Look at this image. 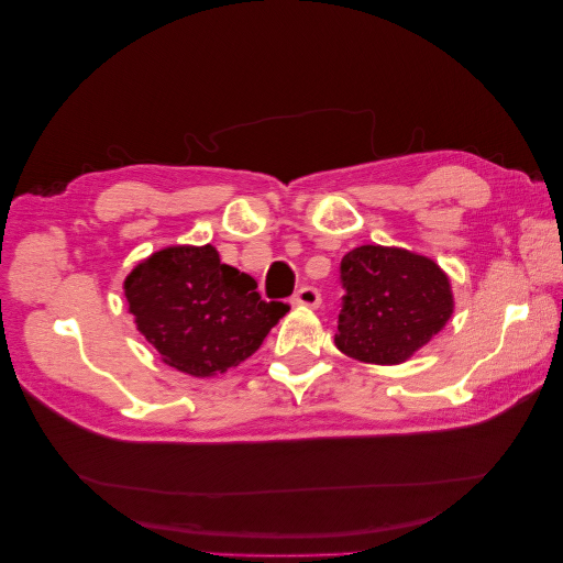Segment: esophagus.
<instances>
[{"instance_id":"34e87169","label":"esophagus","mask_w":563,"mask_h":563,"mask_svg":"<svg viewBox=\"0 0 563 563\" xmlns=\"http://www.w3.org/2000/svg\"><path fill=\"white\" fill-rule=\"evenodd\" d=\"M296 305H302V308H319L321 302V294L317 291L314 286H300L298 294L294 296Z\"/></svg>"}]
</instances>
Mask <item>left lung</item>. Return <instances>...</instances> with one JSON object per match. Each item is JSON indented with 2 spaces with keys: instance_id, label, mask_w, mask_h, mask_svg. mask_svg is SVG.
I'll use <instances>...</instances> for the list:
<instances>
[{
  "instance_id": "left-lung-1",
  "label": "left lung",
  "mask_w": 563,
  "mask_h": 563,
  "mask_svg": "<svg viewBox=\"0 0 563 563\" xmlns=\"http://www.w3.org/2000/svg\"><path fill=\"white\" fill-rule=\"evenodd\" d=\"M343 310L335 347L366 364H401L446 327L453 291L428 255L397 246H356L340 261Z\"/></svg>"
}]
</instances>
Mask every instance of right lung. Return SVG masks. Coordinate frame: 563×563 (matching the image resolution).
<instances>
[{
	"mask_svg": "<svg viewBox=\"0 0 563 563\" xmlns=\"http://www.w3.org/2000/svg\"><path fill=\"white\" fill-rule=\"evenodd\" d=\"M246 272L207 246H166L131 269L124 296L135 327L187 376L211 378L240 366L288 312L263 300Z\"/></svg>",
	"mask_w": 563,
	"mask_h": 563,
	"instance_id": "right-lung-1",
	"label": "right lung"
}]
</instances>
